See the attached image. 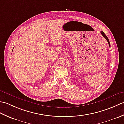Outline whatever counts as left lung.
Returning <instances> with one entry per match:
<instances>
[{
    "instance_id": "obj_1",
    "label": "left lung",
    "mask_w": 124,
    "mask_h": 124,
    "mask_svg": "<svg viewBox=\"0 0 124 124\" xmlns=\"http://www.w3.org/2000/svg\"><path fill=\"white\" fill-rule=\"evenodd\" d=\"M101 35L103 36V37L107 40V41L108 42L109 45V46H110V41H109V40L108 38L107 37V36L106 35H105V33H104L103 32V31H101Z\"/></svg>"
}]
</instances>
